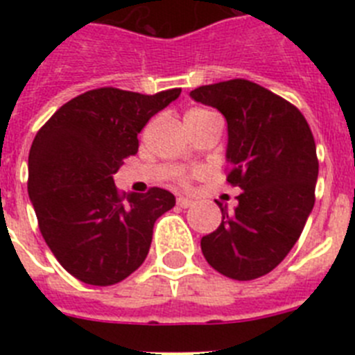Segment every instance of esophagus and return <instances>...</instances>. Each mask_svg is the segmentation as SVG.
Masks as SVG:
<instances>
[{
	"mask_svg": "<svg viewBox=\"0 0 355 355\" xmlns=\"http://www.w3.org/2000/svg\"><path fill=\"white\" fill-rule=\"evenodd\" d=\"M178 206H180V208H192L193 200L187 199V197H178Z\"/></svg>",
	"mask_w": 355,
	"mask_h": 355,
	"instance_id": "esophagus-1",
	"label": "esophagus"
}]
</instances>
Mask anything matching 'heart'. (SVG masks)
Wrapping results in <instances>:
<instances>
[{
	"instance_id": "b5f03b06",
	"label": "heart",
	"mask_w": 355,
	"mask_h": 355,
	"mask_svg": "<svg viewBox=\"0 0 355 355\" xmlns=\"http://www.w3.org/2000/svg\"><path fill=\"white\" fill-rule=\"evenodd\" d=\"M216 115L213 114L211 110H206V108H190L184 114V124L187 128H193V126H199L202 122L209 121V119H215ZM196 174H200V171H193V172H188V171H178L175 172V181L181 184V187H187L190 183V178Z\"/></svg>"
}]
</instances>
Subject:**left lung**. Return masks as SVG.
Returning <instances> with one entry per match:
<instances>
[{"instance_id":"1","label":"left lung","mask_w":355,"mask_h":355,"mask_svg":"<svg viewBox=\"0 0 355 355\" xmlns=\"http://www.w3.org/2000/svg\"><path fill=\"white\" fill-rule=\"evenodd\" d=\"M227 121L231 187L238 206L220 202V225L200 240L206 261L234 281L272 272L299 240L315 206L318 158L300 110L254 81L234 78L192 90Z\"/></svg>"}]
</instances>
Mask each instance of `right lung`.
Instances as JSON below:
<instances>
[{
  "label": "right lung",
  "instance_id": "1",
  "mask_svg": "<svg viewBox=\"0 0 355 355\" xmlns=\"http://www.w3.org/2000/svg\"><path fill=\"white\" fill-rule=\"evenodd\" d=\"M180 94L94 89L60 106L37 131L28 193L44 240L81 283L110 286L133 274L149 252L156 218L174 208L167 190L121 192L114 174L137 155L149 119Z\"/></svg>",
  "mask_w": 355,
  "mask_h": 355
}]
</instances>
